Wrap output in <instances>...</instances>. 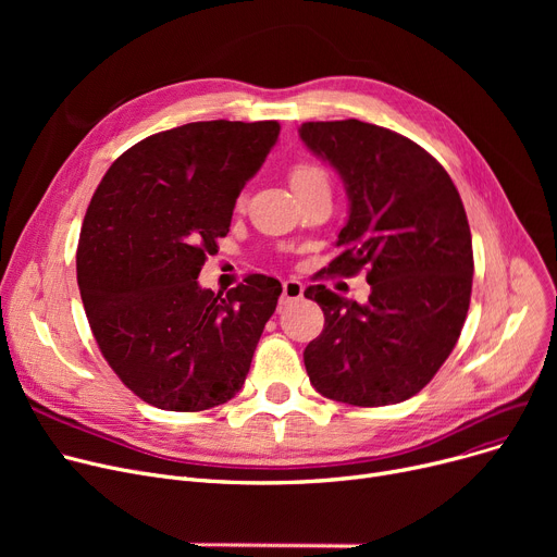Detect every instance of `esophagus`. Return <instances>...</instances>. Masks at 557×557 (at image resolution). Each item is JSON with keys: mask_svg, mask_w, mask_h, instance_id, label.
Segmentation results:
<instances>
[{"mask_svg": "<svg viewBox=\"0 0 557 557\" xmlns=\"http://www.w3.org/2000/svg\"><path fill=\"white\" fill-rule=\"evenodd\" d=\"M302 294H305L302 282H298V280H286V282L282 284V298H280V302H282V305L296 302V300L302 298Z\"/></svg>", "mask_w": 557, "mask_h": 557, "instance_id": "1", "label": "esophagus"}]
</instances>
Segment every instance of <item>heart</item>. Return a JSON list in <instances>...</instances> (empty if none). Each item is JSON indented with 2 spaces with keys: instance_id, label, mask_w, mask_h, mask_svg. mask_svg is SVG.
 Instances as JSON below:
<instances>
[{
  "instance_id": "1",
  "label": "heart",
  "mask_w": 557,
  "mask_h": 557,
  "mask_svg": "<svg viewBox=\"0 0 557 557\" xmlns=\"http://www.w3.org/2000/svg\"><path fill=\"white\" fill-rule=\"evenodd\" d=\"M288 181H290V187H294V191H298V189L309 187L311 183L327 181V173H325L323 169H320L318 164L302 160V162H296L294 166H290Z\"/></svg>"
}]
</instances>
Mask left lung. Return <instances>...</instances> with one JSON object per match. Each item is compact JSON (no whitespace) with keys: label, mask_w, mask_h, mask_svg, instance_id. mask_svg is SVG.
Returning a JSON list of instances; mask_svg holds the SVG:
<instances>
[{"label":"left lung","mask_w":557,"mask_h":557,"mask_svg":"<svg viewBox=\"0 0 557 557\" xmlns=\"http://www.w3.org/2000/svg\"><path fill=\"white\" fill-rule=\"evenodd\" d=\"M300 139L345 185L349 216L327 275L366 271V305L325 284L305 298L325 330L305 349L311 386L352 406L420 393L451 355L472 296V232L449 173L422 146L359 120L307 122Z\"/></svg>","instance_id":"left-lung-1"}]
</instances>
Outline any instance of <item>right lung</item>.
Returning a JSON list of instances; mask_svg holds the SVG:
<instances>
[{"label": "right lung", "mask_w": 557, "mask_h": 557, "mask_svg": "<svg viewBox=\"0 0 557 557\" xmlns=\"http://www.w3.org/2000/svg\"><path fill=\"white\" fill-rule=\"evenodd\" d=\"M277 135V122L227 120L156 133L112 162L87 205L76 250L87 323L124 386L162 411L237 395L277 307L282 284L267 275L225 298L196 282Z\"/></svg>", "instance_id": "obj_1"}]
</instances>
